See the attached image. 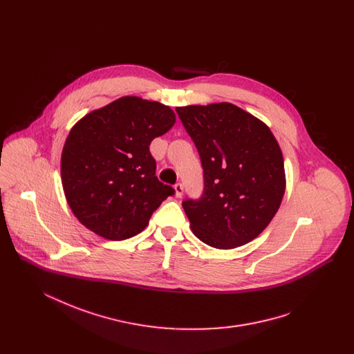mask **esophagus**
<instances>
[{
  "label": "esophagus",
  "mask_w": 354,
  "mask_h": 354,
  "mask_svg": "<svg viewBox=\"0 0 354 354\" xmlns=\"http://www.w3.org/2000/svg\"><path fill=\"white\" fill-rule=\"evenodd\" d=\"M175 195H176V198H182L183 196V185L182 183H176L175 185Z\"/></svg>",
  "instance_id": "34e87169"
}]
</instances>
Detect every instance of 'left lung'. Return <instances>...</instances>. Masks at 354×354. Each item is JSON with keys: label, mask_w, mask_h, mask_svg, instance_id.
Wrapping results in <instances>:
<instances>
[{"label": "left lung", "mask_w": 354, "mask_h": 354, "mask_svg": "<svg viewBox=\"0 0 354 354\" xmlns=\"http://www.w3.org/2000/svg\"><path fill=\"white\" fill-rule=\"evenodd\" d=\"M203 167V194L185 199L203 243L231 250L260 235L286 191L284 159L268 126L232 103L176 107Z\"/></svg>", "instance_id": "obj_1"}]
</instances>
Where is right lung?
<instances>
[{"mask_svg": "<svg viewBox=\"0 0 354 354\" xmlns=\"http://www.w3.org/2000/svg\"><path fill=\"white\" fill-rule=\"evenodd\" d=\"M169 106L123 97L87 114L70 131L61 158L65 196L86 228L110 240L142 232L175 194L156 178L152 139L175 123Z\"/></svg>", "mask_w": 354, "mask_h": 354, "instance_id": "obj_1", "label": "right lung"}]
</instances>
